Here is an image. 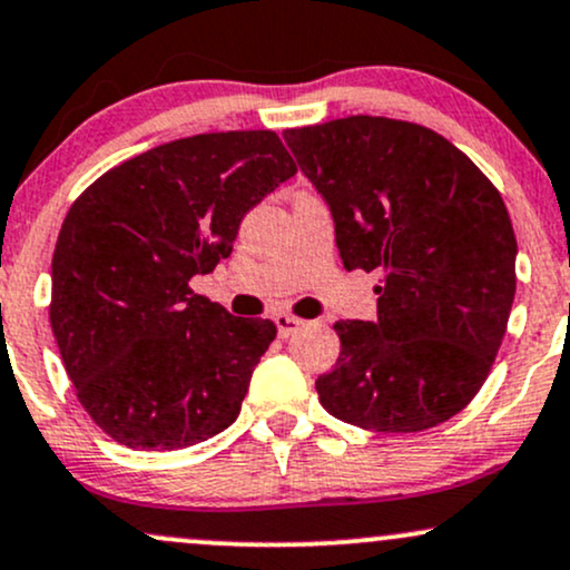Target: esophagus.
<instances>
[{"label":"esophagus","mask_w":570,"mask_h":570,"mask_svg":"<svg viewBox=\"0 0 570 570\" xmlns=\"http://www.w3.org/2000/svg\"><path fill=\"white\" fill-rule=\"evenodd\" d=\"M273 322H276L281 337H289V335H294V332L299 330V326H303V318L289 316V313H278V316L273 318Z\"/></svg>","instance_id":"1"}]
</instances>
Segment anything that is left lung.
I'll return each mask as SVG.
<instances>
[{
    "label": "left lung",
    "instance_id": "1",
    "mask_svg": "<svg viewBox=\"0 0 570 570\" xmlns=\"http://www.w3.org/2000/svg\"><path fill=\"white\" fill-rule=\"evenodd\" d=\"M284 139L330 206L343 265L383 273L375 322H335L324 410L383 434L444 423L485 383L512 311L517 240L499 189L415 122L356 115Z\"/></svg>",
    "mask_w": 570,
    "mask_h": 570
}]
</instances>
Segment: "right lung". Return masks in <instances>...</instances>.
Masks as SVG:
<instances>
[{
    "mask_svg": "<svg viewBox=\"0 0 570 570\" xmlns=\"http://www.w3.org/2000/svg\"><path fill=\"white\" fill-rule=\"evenodd\" d=\"M297 166L273 130L176 139L96 179L53 252L50 324L77 399L134 450H179L238 417L276 340L189 289L233 254L240 219Z\"/></svg>",
    "mask_w": 570,
    "mask_h": 570,
    "instance_id": "1",
    "label": "right lung"
}]
</instances>
